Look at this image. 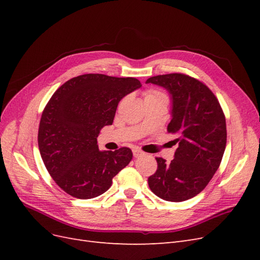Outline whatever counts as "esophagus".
Returning <instances> with one entry per match:
<instances>
[{"instance_id":"34e87169","label":"esophagus","mask_w":260,"mask_h":260,"mask_svg":"<svg viewBox=\"0 0 260 260\" xmlns=\"http://www.w3.org/2000/svg\"><path fill=\"white\" fill-rule=\"evenodd\" d=\"M132 152H133V156H135L136 158H138V157H141L144 154L142 151H140V149H138V148H135Z\"/></svg>"}]
</instances>
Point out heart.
<instances>
[{"label":"heart","mask_w":260,"mask_h":260,"mask_svg":"<svg viewBox=\"0 0 260 260\" xmlns=\"http://www.w3.org/2000/svg\"><path fill=\"white\" fill-rule=\"evenodd\" d=\"M151 98H164L166 99V95L160 91L157 90H149L145 93V99H151Z\"/></svg>","instance_id":"obj_1"}]
</instances>
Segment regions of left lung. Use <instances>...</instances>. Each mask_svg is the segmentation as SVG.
Masks as SVG:
<instances>
[{"mask_svg": "<svg viewBox=\"0 0 260 260\" xmlns=\"http://www.w3.org/2000/svg\"><path fill=\"white\" fill-rule=\"evenodd\" d=\"M146 83L162 86L170 94L167 130L179 144L170 162L157 157L158 167L148 178V186L165 201L190 200L206 187L221 162L226 144L221 106L205 84L183 74L151 77Z\"/></svg>", "mask_w": 260, "mask_h": 260, "instance_id": "obj_1", "label": "left lung"}]
</instances>
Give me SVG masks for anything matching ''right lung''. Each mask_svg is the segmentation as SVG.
I'll list each match as a JSON object with an SVG mask.
<instances>
[{"mask_svg":"<svg viewBox=\"0 0 260 260\" xmlns=\"http://www.w3.org/2000/svg\"><path fill=\"white\" fill-rule=\"evenodd\" d=\"M141 86L136 78L88 74L55 91L42 113L38 144L49 174L67 194L96 198L131 161L128 147L100 151L98 137L104 125L113 123L121 99Z\"/></svg>","mask_w":260,"mask_h":260,"instance_id":"right-lung-1","label":"right lung"}]
</instances>
